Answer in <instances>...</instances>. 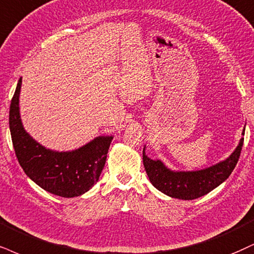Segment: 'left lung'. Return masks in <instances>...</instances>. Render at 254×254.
<instances>
[{
    "label": "left lung",
    "mask_w": 254,
    "mask_h": 254,
    "mask_svg": "<svg viewBox=\"0 0 254 254\" xmlns=\"http://www.w3.org/2000/svg\"><path fill=\"white\" fill-rule=\"evenodd\" d=\"M245 130V129H244ZM243 132V135H244ZM244 137L240 139L236 151L226 160L200 171H171L160 160H152L142 151V160L146 173L153 186L172 198L193 200L205 195L223 184L230 177L242 153Z\"/></svg>",
    "instance_id": "obj_1"
}]
</instances>
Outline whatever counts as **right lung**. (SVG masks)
Wrapping results in <instances>:
<instances>
[{
    "label": "right lung",
    "mask_w": 254,
    "mask_h": 254,
    "mask_svg": "<svg viewBox=\"0 0 254 254\" xmlns=\"http://www.w3.org/2000/svg\"><path fill=\"white\" fill-rule=\"evenodd\" d=\"M22 79L11 99L9 111L12 146L24 173L41 189L64 198H73L89 190L105 167L113 136H98L79 149L56 152L40 145L24 130L20 117Z\"/></svg>",
    "instance_id": "add662e5"
}]
</instances>
